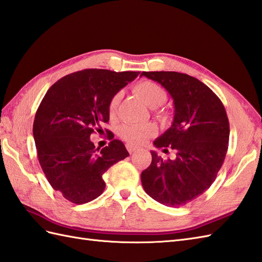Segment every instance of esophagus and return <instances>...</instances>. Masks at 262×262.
<instances>
[{"label": "esophagus", "mask_w": 262, "mask_h": 262, "mask_svg": "<svg viewBox=\"0 0 262 262\" xmlns=\"http://www.w3.org/2000/svg\"><path fill=\"white\" fill-rule=\"evenodd\" d=\"M126 149H127V151H129V154H135L136 151H138L139 150V147H137V146H135V144H131V143H127L126 144Z\"/></svg>", "instance_id": "obj_1"}]
</instances>
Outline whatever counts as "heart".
<instances>
[{"instance_id": "b5f03b06", "label": "heart", "mask_w": 262, "mask_h": 262, "mask_svg": "<svg viewBox=\"0 0 262 262\" xmlns=\"http://www.w3.org/2000/svg\"><path fill=\"white\" fill-rule=\"evenodd\" d=\"M133 92L138 97L150 108H157L161 106L167 101V92L158 84L151 80H141L133 86ZM122 93L118 92L108 103V112L114 115L118 110L119 103L121 101ZM157 129L154 124H124L120 127V136L125 141L132 144L143 143L147 139L156 135Z\"/></svg>"}]
</instances>
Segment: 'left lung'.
<instances>
[{"label": "left lung", "instance_id": "obj_1", "mask_svg": "<svg viewBox=\"0 0 262 262\" xmlns=\"http://www.w3.org/2000/svg\"><path fill=\"white\" fill-rule=\"evenodd\" d=\"M158 82L173 100L171 126L157 138V148L175 150L164 160L151 151L152 161L141 173L146 193L160 204L178 207L210 188L225 159L230 124L215 93L195 77L177 72H142Z\"/></svg>", "mask_w": 262, "mask_h": 262}]
</instances>
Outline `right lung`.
Returning <instances> with one entry per match:
<instances>
[{"instance_id": "1", "label": "right lung", "mask_w": 262, "mask_h": 262, "mask_svg": "<svg viewBox=\"0 0 262 262\" xmlns=\"http://www.w3.org/2000/svg\"><path fill=\"white\" fill-rule=\"evenodd\" d=\"M139 72L84 69L60 78L46 93L33 122L38 159L51 187L75 204H85L105 189L103 173L129 152L112 140L95 148L91 135L110 120L113 95Z\"/></svg>"}]
</instances>
